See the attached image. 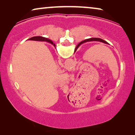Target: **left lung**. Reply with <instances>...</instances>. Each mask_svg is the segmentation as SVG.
<instances>
[{"mask_svg": "<svg viewBox=\"0 0 135 135\" xmlns=\"http://www.w3.org/2000/svg\"><path fill=\"white\" fill-rule=\"evenodd\" d=\"M90 41H99V42H103V43H104V44H108L106 41H105V40L101 39V38H88V39L85 40H84V41L81 42L80 43H79L78 45H77L76 48H75V50H76L77 48L79 47V45H80L81 44L84 43V42H90Z\"/></svg>", "mask_w": 135, "mask_h": 135, "instance_id": "left-lung-1", "label": "left lung"}]
</instances>
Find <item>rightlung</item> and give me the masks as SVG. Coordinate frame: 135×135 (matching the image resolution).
<instances>
[{"mask_svg":"<svg viewBox=\"0 0 135 135\" xmlns=\"http://www.w3.org/2000/svg\"><path fill=\"white\" fill-rule=\"evenodd\" d=\"M29 39L34 40H38V41H47L48 42H49V43L53 44V45L54 46H55V44H53V42L52 41H51V40L50 39H48V38H45V37H42V36L33 37H31V38H29Z\"/></svg>","mask_w":135,"mask_h":135,"instance_id":"right-lung-1","label":"right lung"}]
</instances>
